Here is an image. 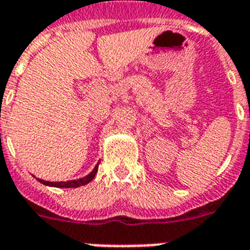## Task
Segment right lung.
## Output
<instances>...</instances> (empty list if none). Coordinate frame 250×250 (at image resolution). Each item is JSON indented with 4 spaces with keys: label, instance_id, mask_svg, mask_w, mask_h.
<instances>
[{
    "label": "right lung",
    "instance_id": "right-lung-1",
    "mask_svg": "<svg viewBox=\"0 0 250 250\" xmlns=\"http://www.w3.org/2000/svg\"><path fill=\"white\" fill-rule=\"evenodd\" d=\"M99 166V163H98ZM98 166L94 168V171L91 172L90 175L84 176L82 179H78V180H70V181H57V183H49V181H45V180H40L38 179L39 181L44 185H48V187H56V188H78V187H82V185H86L91 181V180L94 179L95 175H96V172H98Z\"/></svg>",
    "mask_w": 250,
    "mask_h": 250
}]
</instances>
